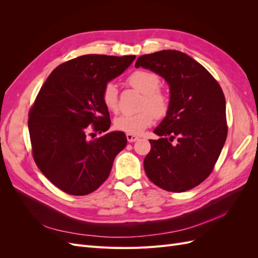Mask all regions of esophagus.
I'll use <instances>...</instances> for the list:
<instances>
[{"instance_id":"1","label":"esophagus","mask_w":258,"mask_h":258,"mask_svg":"<svg viewBox=\"0 0 258 258\" xmlns=\"http://www.w3.org/2000/svg\"><path fill=\"white\" fill-rule=\"evenodd\" d=\"M126 137H127L128 142H130V143H132V142H136L137 140H139V137H137V136H135V135L127 134V135H126Z\"/></svg>"}]
</instances>
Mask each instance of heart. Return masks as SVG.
Returning <instances> with one entry per match:
<instances>
[{
    "instance_id": "b5f03b06",
    "label": "heart",
    "mask_w": 258,
    "mask_h": 258,
    "mask_svg": "<svg viewBox=\"0 0 258 258\" xmlns=\"http://www.w3.org/2000/svg\"><path fill=\"white\" fill-rule=\"evenodd\" d=\"M128 83L132 87L144 95L141 108L135 114H122L114 119V127L130 135H140L152 126L155 115L162 117L169 108L168 98L158 91L161 85L159 76L145 70H138L128 77ZM102 102L108 111L115 112L118 108V89L113 83H108L102 90Z\"/></svg>"
}]
</instances>
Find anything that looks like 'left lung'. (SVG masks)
Returning a JSON list of instances; mask_svg holds the SVG:
<instances>
[{
	"mask_svg": "<svg viewBox=\"0 0 258 258\" xmlns=\"http://www.w3.org/2000/svg\"><path fill=\"white\" fill-rule=\"evenodd\" d=\"M135 67L160 75L170 87L167 115L154 130L160 138L150 140L145 173L165 190L191 189L212 172L227 138L221 86L199 62L177 50L144 54Z\"/></svg>",
	"mask_w": 258,
	"mask_h": 258,
	"instance_id": "1",
	"label": "left lung"
}]
</instances>
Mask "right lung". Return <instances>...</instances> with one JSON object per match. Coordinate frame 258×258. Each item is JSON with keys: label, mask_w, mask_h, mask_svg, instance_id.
<instances>
[{"label": "right lung", "mask_w": 258, "mask_h": 258, "mask_svg": "<svg viewBox=\"0 0 258 258\" xmlns=\"http://www.w3.org/2000/svg\"><path fill=\"white\" fill-rule=\"evenodd\" d=\"M135 59L77 57L54 69L38 92L28 121L33 158L42 173L64 192L84 196L95 191L110 175L116 155L126 147L123 132H107L110 113L101 95ZM93 131L105 135L91 139Z\"/></svg>", "instance_id": "add662e5"}]
</instances>
